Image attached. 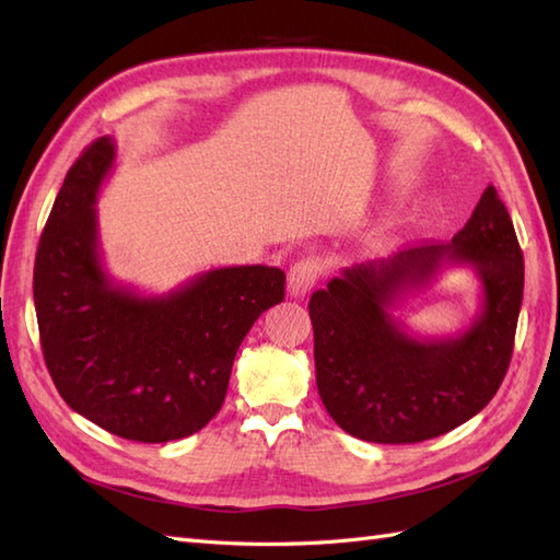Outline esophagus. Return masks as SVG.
<instances>
[{
    "mask_svg": "<svg viewBox=\"0 0 560 560\" xmlns=\"http://www.w3.org/2000/svg\"><path fill=\"white\" fill-rule=\"evenodd\" d=\"M322 275V262L317 257H305L298 259V262L289 271V293L293 298H303L312 291V285L317 283Z\"/></svg>",
    "mask_w": 560,
    "mask_h": 560,
    "instance_id": "esophagus-1",
    "label": "esophagus"
}]
</instances>
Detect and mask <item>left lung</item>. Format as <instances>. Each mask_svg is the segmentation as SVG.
Wrapping results in <instances>:
<instances>
[{"instance_id": "obj_1", "label": "left lung", "mask_w": 560, "mask_h": 560, "mask_svg": "<svg viewBox=\"0 0 560 560\" xmlns=\"http://www.w3.org/2000/svg\"><path fill=\"white\" fill-rule=\"evenodd\" d=\"M444 266H472L483 310L446 340L412 337L387 312ZM525 265L493 186L451 243L343 269L310 298L317 392L343 432L374 444H418L482 410L511 365Z\"/></svg>"}]
</instances>
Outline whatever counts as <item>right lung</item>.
<instances>
[{
	"mask_svg": "<svg viewBox=\"0 0 560 560\" xmlns=\"http://www.w3.org/2000/svg\"><path fill=\"white\" fill-rule=\"evenodd\" d=\"M116 160L104 136L69 168L35 255L33 298L51 382L107 432L164 444L198 432L224 402L233 358L265 310L283 301L279 267H219L164 295L104 271L97 195Z\"/></svg>",
	"mask_w": 560,
	"mask_h": 560,
	"instance_id": "right-lung-1",
	"label": "right lung"
}]
</instances>
